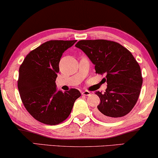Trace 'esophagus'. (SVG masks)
<instances>
[{"mask_svg": "<svg viewBox=\"0 0 158 158\" xmlns=\"http://www.w3.org/2000/svg\"><path fill=\"white\" fill-rule=\"evenodd\" d=\"M82 95H83V96H90V92L88 91V90H84V91L82 92Z\"/></svg>", "mask_w": 158, "mask_h": 158, "instance_id": "obj_1", "label": "esophagus"}]
</instances>
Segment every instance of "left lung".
<instances>
[{"mask_svg": "<svg viewBox=\"0 0 158 158\" xmlns=\"http://www.w3.org/2000/svg\"><path fill=\"white\" fill-rule=\"evenodd\" d=\"M88 56L98 74H105L107 88L96 91L101 103L96 115L111 121L127 115L139 98L142 85L140 67L132 54L117 42L104 40H81L75 44Z\"/></svg>", "mask_w": 158, "mask_h": 158, "instance_id": "8db88e82", "label": "left lung"}]
</instances>
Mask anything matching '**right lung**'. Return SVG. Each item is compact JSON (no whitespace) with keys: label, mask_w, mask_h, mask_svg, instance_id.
<instances>
[{"label":"right lung","mask_w":158,"mask_h":158,"mask_svg":"<svg viewBox=\"0 0 158 158\" xmlns=\"http://www.w3.org/2000/svg\"><path fill=\"white\" fill-rule=\"evenodd\" d=\"M76 40H52L28 54L19 68L18 88L27 111L39 122L56 125L70 115L78 90H57L55 81L64 52Z\"/></svg>","instance_id":"right-lung-1"}]
</instances>
